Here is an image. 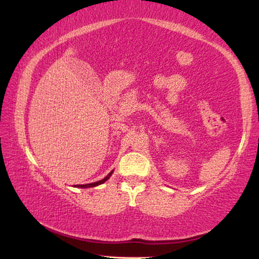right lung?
<instances>
[{
  "mask_svg": "<svg viewBox=\"0 0 259 259\" xmlns=\"http://www.w3.org/2000/svg\"><path fill=\"white\" fill-rule=\"evenodd\" d=\"M112 172H113V170L111 172H110L107 177H104L102 180H99V181H96V183H92V184H87V185H75L74 187H78V188H89V187H96V186H98V185H101V184H103L104 181H107L110 177H111V175H112Z\"/></svg>",
  "mask_w": 259,
  "mask_h": 259,
  "instance_id": "1",
  "label": "right lung"
}]
</instances>
